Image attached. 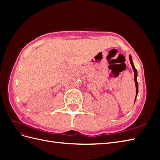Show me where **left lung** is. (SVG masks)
Here are the masks:
<instances>
[{
	"mask_svg": "<svg viewBox=\"0 0 160 160\" xmlns=\"http://www.w3.org/2000/svg\"><path fill=\"white\" fill-rule=\"evenodd\" d=\"M129 61H130L131 65H132V68H133V72H134V80H135V87H136V97H137L138 93V81H137L138 72H137L136 69L135 68L134 65H133V61H132V57H131V55H129ZM136 97H135V99H136Z\"/></svg>",
	"mask_w": 160,
	"mask_h": 160,
	"instance_id": "8db88e82",
	"label": "left lung"
}]
</instances>
